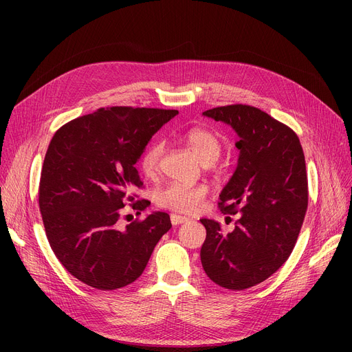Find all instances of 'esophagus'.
<instances>
[{"label": "esophagus", "mask_w": 352, "mask_h": 352, "mask_svg": "<svg viewBox=\"0 0 352 352\" xmlns=\"http://www.w3.org/2000/svg\"><path fill=\"white\" fill-rule=\"evenodd\" d=\"M187 221H188L187 217H182V215H178V214H171V224L173 226H179V224L187 223Z\"/></svg>", "instance_id": "1"}]
</instances>
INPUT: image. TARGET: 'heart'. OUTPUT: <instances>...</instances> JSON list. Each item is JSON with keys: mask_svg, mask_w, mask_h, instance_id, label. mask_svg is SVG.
<instances>
[{"mask_svg": "<svg viewBox=\"0 0 352 352\" xmlns=\"http://www.w3.org/2000/svg\"><path fill=\"white\" fill-rule=\"evenodd\" d=\"M184 141L195 154L202 165H212L223 151V141L219 135L207 128H192L184 134ZM164 154V142L157 141L146 148L141 157V171L145 177L153 178L160 171V164ZM208 190L206 186H184V184H168L155 192V202L166 210L177 212H194L204 202Z\"/></svg>", "mask_w": 352, "mask_h": 352, "instance_id": "heart-1", "label": "heart"}]
</instances>
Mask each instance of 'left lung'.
Returning a JSON list of instances; mask_svg holds the SVG:
<instances>
[{
    "label": "left lung",
    "instance_id": "8db88e82",
    "mask_svg": "<svg viewBox=\"0 0 352 352\" xmlns=\"http://www.w3.org/2000/svg\"><path fill=\"white\" fill-rule=\"evenodd\" d=\"M202 116L239 137L236 168L218 202L239 218L228 234L217 221L201 219L207 230L201 263L211 281L243 291L271 276L297 243L308 206L305 157L297 134L255 107H217Z\"/></svg>",
    "mask_w": 352,
    "mask_h": 352
}]
</instances>
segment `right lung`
I'll list each match as a JSON object with an SVG mask.
<instances>
[{"mask_svg":"<svg viewBox=\"0 0 352 352\" xmlns=\"http://www.w3.org/2000/svg\"><path fill=\"white\" fill-rule=\"evenodd\" d=\"M175 109L113 107L63 125L54 134L40 179V211L48 243L64 268L101 291L134 283L170 215L153 212L120 226V212L142 188L135 164ZM146 201L133 208L142 211Z\"/></svg>","mask_w":352,"mask_h":352,"instance_id":"1","label":"right lung"}]
</instances>
